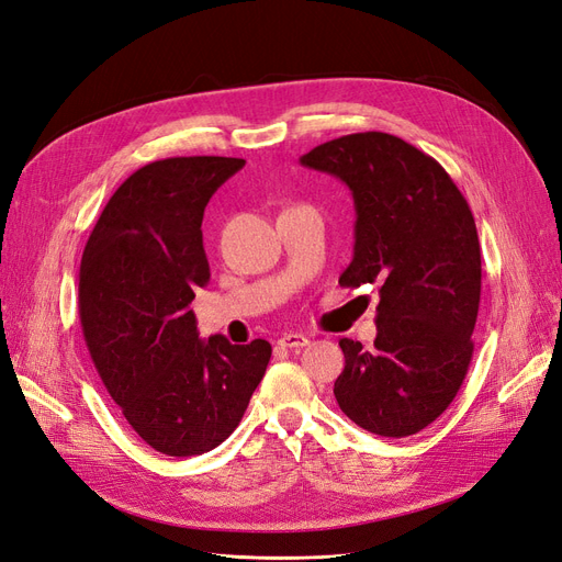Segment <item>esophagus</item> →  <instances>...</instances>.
<instances>
[{
	"mask_svg": "<svg viewBox=\"0 0 562 562\" xmlns=\"http://www.w3.org/2000/svg\"><path fill=\"white\" fill-rule=\"evenodd\" d=\"M307 342H310L307 336L296 334V330H289V334H284V336L278 340L280 347H289V349H301V347H305Z\"/></svg>",
	"mask_w": 562,
	"mask_h": 562,
	"instance_id": "esophagus-1",
	"label": "esophagus"
}]
</instances>
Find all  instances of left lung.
Wrapping results in <instances>:
<instances>
[{
	"label": "left lung",
	"mask_w": 562,
	"mask_h": 562,
	"mask_svg": "<svg viewBox=\"0 0 562 562\" xmlns=\"http://www.w3.org/2000/svg\"><path fill=\"white\" fill-rule=\"evenodd\" d=\"M301 164L355 196V257L340 286H380L375 347L340 340L336 401L357 426L407 438L440 417L468 375L482 296L472 211L438 161L384 132L322 143Z\"/></svg>",
	"instance_id": "obj_1"
}]
</instances>
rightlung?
Listing matches in <instances>:
<instances>
[{
  "label": "right lung",
  "mask_w": 562,
  "mask_h": 562,
  "mask_svg": "<svg viewBox=\"0 0 562 562\" xmlns=\"http://www.w3.org/2000/svg\"><path fill=\"white\" fill-rule=\"evenodd\" d=\"M236 157H171L124 180L80 261L78 307L92 361L140 440L196 456L236 430L270 361V345L199 338L190 310L211 280L201 222Z\"/></svg>",
  "instance_id": "add662e5"
}]
</instances>
